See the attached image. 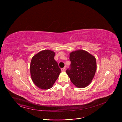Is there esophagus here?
<instances>
[{
	"label": "esophagus",
	"mask_w": 122,
	"mask_h": 122,
	"mask_svg": "<svg viewBox=\"0 0 122 122\" xmlns=\"http://www.w3.org/2000/svg\"><path fill=\"white\" fill-rule=\"evenodd\" d=\"M65 70H66V67H64L61 68V71H65Z\"/></svg>",
	"instance_id": "esophagus-1"
}]
</instances>
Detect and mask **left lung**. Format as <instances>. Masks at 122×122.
Returning a JSON list of instances; mask_svg holds the SVG:
<instances>
[{"label": "left lung", "mask_w": 122, "mask_h": 122, "mask_svg": "<svg viewBox=\"0 0 122 122\" xmlns=\"http://www.w3.org/2000/svg\"><path fill=\"white\" fill-rule=\"evenodd\" d=\"M70 67L66 72L78 88H84L92 81L97 69L95 57L87 51L79 50L70 54Z\"/></svg>", "instance_id": "obj_1"}]
</instances>
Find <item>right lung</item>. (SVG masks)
Masks as SVG:
<instances>
[{"label":"right lung","mask_w":122,"mask_h":122,"mask_svg":"<svg viewBox=\"0 0 122 122\" xmlns=\"http://www.w3.org/2000/svg\"><path fill=\"white\" fill-rule=\"evenodd\" d=\"M55 52L49 50L41 51L32 58L30 70L32 80L39 88H51L61 72L55 60Z\"/></svg>","instance_id":"1"}]
</instances>
